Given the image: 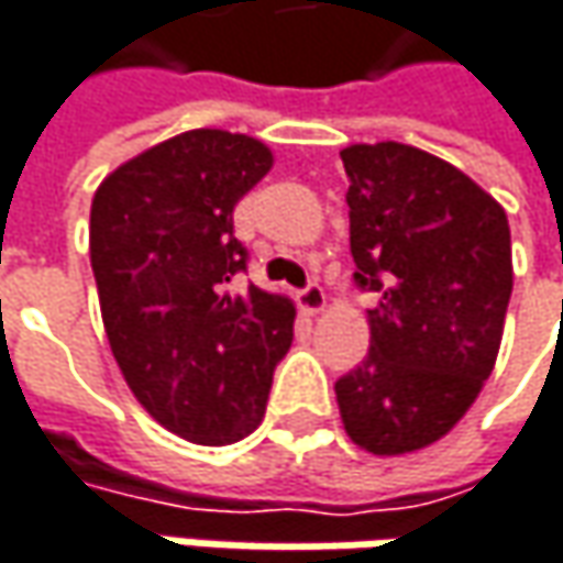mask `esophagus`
Masks as SVG:
<instances>
[{"instance_id":"obj_1","label":"esophagus","mask_w":563,"mask_h":563,"mask_svg":"<svg viewBox=\"0 0 563 563\" xmlns=\"http://www.w3.org/2000/svg\"><path fill=\"white\" fill-rule=\"evenodd\" d=\"M298 303H301L303 313H320L323 303H327V295H323V288H320L317 282H310L307 288L298 291Z\"/></svg>"}]
</instances>
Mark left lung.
<instances>
[{
    "label": "left lung",
    "mask_w": 563,
    "mask_h": 563,
    "mask_svg": "<svg viewBox=\"0 0 563 563\" xmlns=\"http://www.w3.org/2000/svg\"><path fill=\"white\" fill-rule=\"evenodd\" d=\"M349 246L372 345L336 382L349 439L404 455L442 439L494 372L512 295V246L500 205L452 163L407 143H355Z\"/></svg>",
    "instance_id": "obj_1"
}]
</instances>
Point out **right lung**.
Masks as SVG:
<instances>
[{
  "label": "right lung",
  "instance_id": "right-lung-1",
  "mask_svg": "<svg viewBox=\"0 0 563 563\" xmlns=\"http://www.w3.org/2000/svg\"><path fill=\"white\" fill-rule=\"evenodd\" d=\"M268 169L265 143L201 128L118 166L92 198L89 256L118 368L153 420L198 445L260 426L295 340V303L236 288L250 253L233 208Z\"/></svg>",
  "mask_w": 563,
  "mask_h": 563
}]
</instances>
